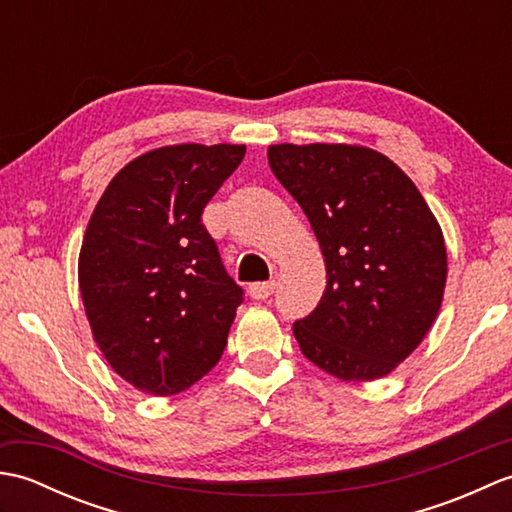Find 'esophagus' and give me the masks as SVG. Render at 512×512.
<instances>
[{
    "mask_svg": "<svg viewBox=\"0 0 512 512\" xmlns=\"http://www.w3.org/2000/svg\"><path fill=\"white\" fill-rule=\"evenodd\" d=\"M248 292L253 299H268L275 292V281H257V284H250Z\"/></svg>",
    "mask_w": 512,
    "mask_h": 512,
    "instance_id": "34e87169",
    "label": "esophagus"
}]
</instances>
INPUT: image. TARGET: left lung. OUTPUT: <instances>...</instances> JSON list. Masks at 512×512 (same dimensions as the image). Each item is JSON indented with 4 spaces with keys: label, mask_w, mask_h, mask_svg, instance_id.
Here are the masks:
<instances>
[{
    "label": "left lung",
    "mask_w": 512,
    "mask_h": 512,
    "mask_svg": "<svg viewBox=\"0 0 512 512\" xmlns=\"http://www.w3.org/2000/svg\"><path fill=\"white\" fill-rule=\"evenodd\" d=\"M275 178L319 239V306L292 325L303 356L341 380L383 378L431 330L447 284L440 224L407 173L358 145H273Z\"/></svg>",
    "instance_id": "obj_1"
}]
</instances>
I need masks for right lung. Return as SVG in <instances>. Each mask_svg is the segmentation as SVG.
<instances>
[{
	"mask_svg": "<svg viewBox=\"0 0 512 512\" xmlns=\"http://www.w3.org/2000/svg\"><path fill=\"white\" fill-rule=\"evenodd\" d=\"M244 154L151 149L116 173L90 217L79 255L85 314L107 363L145 394H180L222 358L244 290L202 211Z\"/></svg>",
	"mask_w": 512,
	"mask_h": 512,
	"instance_id": "right-lung-1",
	"label": "right lung"
}]
</instances>
